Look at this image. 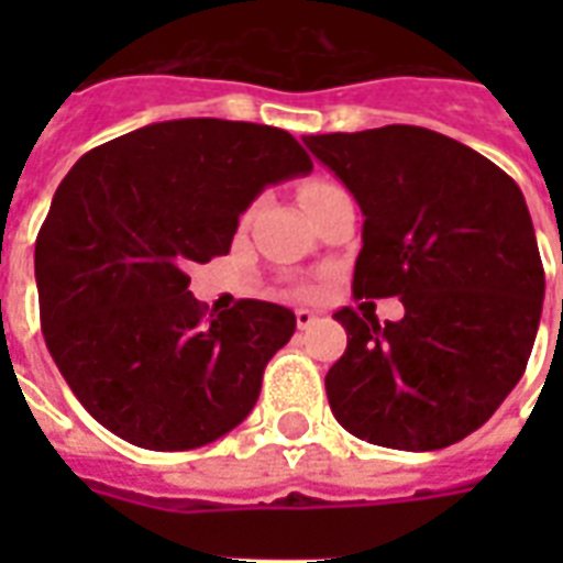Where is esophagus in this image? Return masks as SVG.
Segmentation results:
<instances>
[{"label": "esophagus", "mask_w": 563, "mask_h": 563, "mask_svg": "<svg viewBox=\"0 0 563 563\" xmlns=\"http://www.w3.org/2000/svg\"><path fill=\"white\" fill-rule=\"evenodd\" d=\"M295 321H298L300 330H309V327L318 321V316L312 312V309H295Z\"/></svg>", "instance_id": "obj_1"}]
</instances>
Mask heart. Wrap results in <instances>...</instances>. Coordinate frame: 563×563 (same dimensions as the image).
I'll list each match as a JSON object with an SVG mask.
<instances>
[{
  "label": "heart",
  "instance_id": "b5f03b06",
  "mask_svg": "<svg viewBox=\"0 0 563 563\" xmlns=\"http://www.w3.org/2000/svg\"><path fill=\"white\" fill-rule=\"evenodd\" d=\"M327 189H333V184H324V180H312V184H307V187L300 189V201H303V203L312 201L316 195L327 192Z\"/></svg>",
  "mask_w": 563,
  "mask_h": 563
}]
</instances>
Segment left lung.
I'll return each mask as SVG.
<instances>
[{"label":"left lung","mask_w":563,"mask_h":563,"mask_svg":"<svg viewBox=\"0 0 563 563\" xmlns=\"http://www.w3.org/2000/svg\"><path fill=\"white\" fill-rule=\"evenodd\" d=\"M362 216L356 298H397L379 324L344 307L327 371L335 420L368 444L427 453L462 441L520 383L543 309L526 198L488 157L418 125L303 136Z\"/></svg>","instance_id":"obj_1"}]
</instances>
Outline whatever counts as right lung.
Segmentation results:
<instances>
[{
    "mask_svg": "<svg viewBox=\"0 0 563 563\" xmlns=\"http://www.w3.org/2000/svg\"><path fill=\"white\" fill-rule=\"evenodd\" d=\"M312 161L289 131L172 119L110 140L60 180L34 245L43 339L81 406L145 450H195L251 415L295 312L239 300L207 318L189 268Z\"/></svg>",
    "mask_w": 563,
    "mask_h": 563,
    "instance_id": "1",
    "label": "right lung"
}]
</instances>
